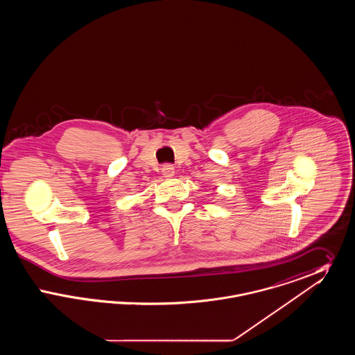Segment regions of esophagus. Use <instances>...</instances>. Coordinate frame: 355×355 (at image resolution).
<instances>
[{"label": "esophagus", "mask_w": 355, "mask_h": 355, "mask_svg": "<svg viewBox=\"0 0 355 355\" xmlns=\"http://www.w3.org/2000/svg\"><path fill=\"white\" fill-rule=\"evenodd\" d=\"M174 166L173 165H170V164H166L164 168H162V174H164V177L165 178H171L173 175H174Z\"/></svg>", "instance_id": "1"}]
</instances>
